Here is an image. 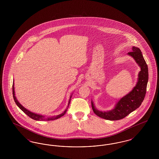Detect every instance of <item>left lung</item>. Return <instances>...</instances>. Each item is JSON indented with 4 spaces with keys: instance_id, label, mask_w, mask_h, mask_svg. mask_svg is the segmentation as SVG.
Returning a JSON list of instances; mask_svg holds the SVG:
<instances>
[{
    "instance_id": "1",
    "label": "left lung",
    "mask_w": 159,
    "mask_h": 159,
    "mask_svg": "<svg viewBox=\"0 0 159 159\" xmlns=\"http://www.w3.org/2000/svg\"><path fill=\"white\" fill-rule=\"evenodd\" d=\"M132 51L128 55L134 59L141 68L136 85L132 91L118 101L111 110L99 111L91 101L93 111L101 118L108 120H120L137 109L144 99L148 80V67L139 48L133 46Z\"/></svg>"
}]
</instances>
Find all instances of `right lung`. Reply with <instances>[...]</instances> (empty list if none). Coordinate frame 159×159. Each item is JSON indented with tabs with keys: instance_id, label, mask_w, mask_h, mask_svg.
I'll list each match as a JSON object with an SVG mask.
<instances>
[{
	"instance_id": "add662e5",
	"label": "right lung",
	"mask_w": 159,
	"mask_h": 159,
	"mask_svg": "<svg viewBox=\"0 0 159 159\" xmlns=\"http://www.w3.org/2000/svg\"><path fill=\"white\" fill-rule=\"evenodd\" d=\"M12 93H13V97H14V101L16 103V104L17 105V106L23 111V112L25 114H26L29 117H30L31 119L35 120H46V121H49V120H55V119H58L59 118H60L61 117L63 116L67 112V110H68V107L70 105V101H71V96L72 95H71L70 99H69V101H68V106L66 108V109L62 113L59 114V115H57V116H49V117H45L43 115H40V114H39L34 113H33L30 111L28 110L27 109H26L25 107H24L17 100V99L16 98V97L15 96V90H14V83L13 82V85H12Z\"/></svg>"
}]
</instances>
